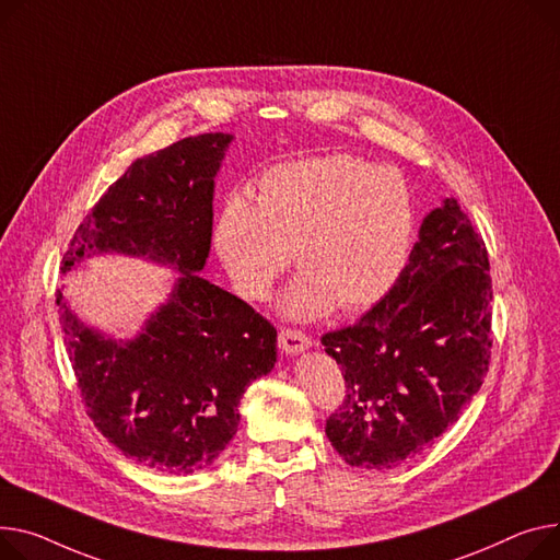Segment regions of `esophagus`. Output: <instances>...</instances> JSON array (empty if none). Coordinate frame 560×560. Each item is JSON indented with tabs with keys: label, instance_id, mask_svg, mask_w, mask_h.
<instances>
[{
	"label": "esophagus",
	"instance_id": "34e87169",
	"mask_svg": "<svg viewBox=\"0 0 560 560\" xmlns=\"http://www.w3.org/2000/svg\"><path fill=\"white\" fill-rule=\"evenodd\" d=\"M311 345H313L311 338L302 330H294V328H281L279 330V349L288 355L302 353V351L311 349Z\"/></svg>",
	"mask_w": 560,
	"mask_h": 560
}]
</instances>
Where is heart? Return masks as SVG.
<instances>
[{
    "instance_id": "b5f03b06",
    "label": "heart",
    "mask_w": 560,
    "mask_h": 560,
    "mask_svg": "<svg viewBox=\"0 0 560 560\" xmlns=\"http://www.w3.org/2000/svg\"><path fill=\"white\" fill-rule=\"evenodd\" d=\"M415 241V205L405 177L353 155L283 162L256 182L254 202L234 194L222 205L213 245L236 288L264 300L296 252L285 296L290 317L338 306H376L400 279Z\"/></svg>"
}]
</instances>
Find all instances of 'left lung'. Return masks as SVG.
Instances as JSON below:
<instances>
[{
  "label": "left lung",
  "instance_id": "obj_1",
  "mask_svg": "<svg viewBox=\"0 0 560 560\" xmlns=\"http://www.w3.org/2000/svg\"><path fill=\"white\" fill-rule=\"evenodd\" d=\"M491 302L487 245L445 198L423 218L396 285L322 338L347 383L326 436L349 466L394 468L459 419L489 371Z\"/></svg>",
  "mask_w": 560,
  "mask_h": 560
}]
</instances>
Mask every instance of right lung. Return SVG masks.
<instances>
[{"label": "right lung", "instance_id": "right-lung-1", "mask_svg": "<svg viewBox=\"0 0 560 560\" xmlns=\"http://www.w3.org/2000/svg\"><path fill=\"white\" fill-rule=\"evenodd\" d=\"M232 135L186 137L139 158L85 215L62 275L96 254L143 256L177 281L132 340L88 326L56 292L79 389L98 432L145 466L191 475L234 439L238 402L277 362V328L200 277L211 249L213 177Z\"/></svg>", "mask_w": 560, "mask_h": 560}]
</instances>
